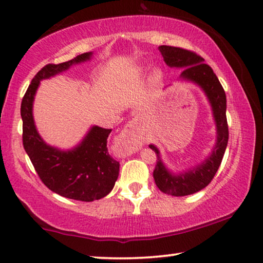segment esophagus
<instances>
[{
	"mask_svg": "<svg viewBox=\"0 0 263 263\" xmlns=\"http://www.w3.org/2000/svg\"><path fill=\"white\" fill-rule=\"evenodd\" d=\"M139 145H141V135H139L136 122L132 120L125 126L121 134L119 135L117 138V146L119 152L124 155H127L138 149Z\"/></svg>",
	"mask_w": 263,
	"mask_h": 263,
	"instance_id": "esophagus-1",
	"label": "esophagus"
}]
</instances>
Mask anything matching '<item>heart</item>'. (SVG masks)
Masks as SVG:
<instances>
[{
  "instance_id": "obj_1",
  "label": "heart",
  "mask_w": 263,
  "mask_h": 263,
  "mask_svg": "<svg viewBox=\"0 0 263 263\" xmlns=\"http://www.w3.org/2000/svg\"><path fill=\"white\" fill-rule=\"evenodd\" d=\"M155 77L157 78V77H159V74H157V73H155Z\"/></svg>"
}]
</instances>
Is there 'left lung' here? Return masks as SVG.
I'll list each match as a JSON object with an SVG mask.
<instances>
[{
	"label": "left lung",
	"mask_w": 263,
	"mask_h": 263,
	"mask_svg": "<svg viewBox=\"0 0 263 263\" xmlns=\"http://www.w3.org/2000/svg\"><path fill=\"white\" fill-rule=\"evenodd\" d=\"M163 60L170 67L184 68L180 78L190 80L202 87L212 104L213 114L218 129V141L212 155L204 162L192 168L179 176H174L168 172L160 159L159 150L155 145H149L155 152L157 160L154 170V179L156 186L163 194L172 196H186L195 194L204 189L213 180L221 164L225 154L227 142H229V125L226 118V95L225 90L220 84L218 77L213 72L212 67L204 64L202 56L187 49L161 45L159 47Z\"/></svg>",
	"instance_id": "1"
}]
</instances>
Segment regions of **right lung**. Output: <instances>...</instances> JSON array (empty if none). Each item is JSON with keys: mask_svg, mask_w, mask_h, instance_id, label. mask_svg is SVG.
I'll use <instances>...</instances> for the list:
<instances>
[{"mask_svg": "<svg viewBox=\"0 0 263 263\" xmlns=\"http://www.w3.org/2000/svg\"><path fill=\"white\" fill-rule=\"evenodd\" d=\"M92 52H84L62 64L45 65L27 87L22 101L23 145L34 170L49 190L64 197L91 202L107 196L119 176V162L109 155L107 148L111 129L91 127L78 146L68 152L45 144L38 135L32 115L36 90L42 79L66 71L72 65L89 60Z\"/></svg>", "mask_w": 263, "mask_h": 263, "instance_id": "obj_1", "label": "right lung"}]
</instances>
